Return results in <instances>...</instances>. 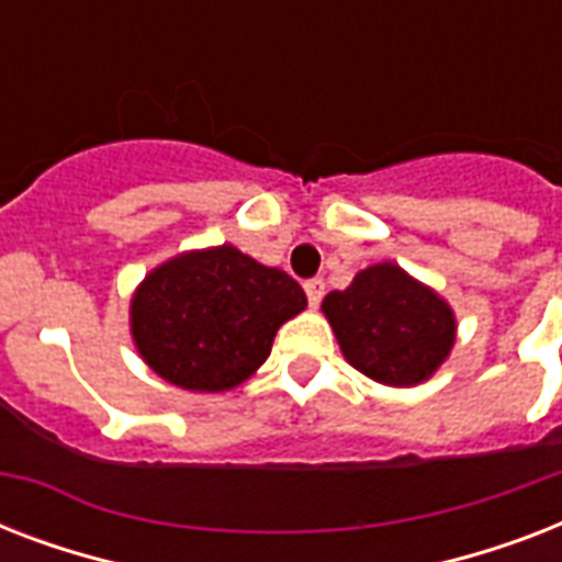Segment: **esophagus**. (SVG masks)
I'll return each mask as SVG.
<instances>
[{
	"label": "esophagus",
	"instance_id": "obj_1",
	"mask_svg": "<svg viewBox=\"0 0 562 562\" xmlns=\"http://www.w3.org/2000/svg\"><path fill=\"white\" fill-rule=\"evenodd\" d=\"M303 289H306V297H308V306H317L321 300H324V280L321 277H315V280H306L303 282Z\"/></svg>",
	"mask_w": 562,
	"mask_h": 562
}]
</instances>
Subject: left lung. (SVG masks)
<instances>
[{"mask_svg": "<svg viewBox=\"0 0 562 562\" xmlns=\"http://www.w3.org/2000/svg\"><path fill=\"white\" fill-rule=\"evenodd\" d=\"M324 315L352 368L396 387L428 379L454 344L452 308L391 262L326 294Z\"/></svg>", "mask_w": 562, "mask_h": 562, "instance_id": "obj_1", "label": "left lung"}]
</instances>
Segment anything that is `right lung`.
<instances>
[{"instance_id": "right-lung-1", "label": "right lung", "mask_w": 562, "mask_h": 562, "mask_svg": "<svg viewBox=\"0 0 562 562\" xmlns=\"http://www.w3.org/2000/svg\"><path fill=\"white\" fill-rule=\"evenodd\" d=\"M306 308L289 273L229 245L187 254L145 277L131 306L136 350L183 391H229L268 356L273 335Z\"/></svg>"}]
</instances>
